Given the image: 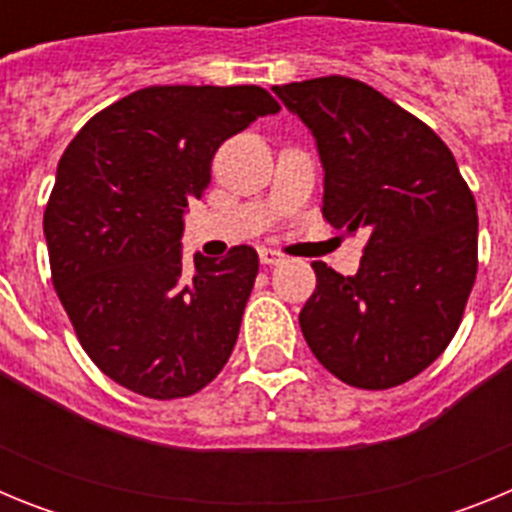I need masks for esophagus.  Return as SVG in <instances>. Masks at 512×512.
<instances>
[{"label": "esophagus", "instance_id": "1", "mask_svg": "<svg viewBox=\"0 0 512 512\" xmlns=\"http://www.w3.org/2000/svg\"><path fill=\"white\" fill-rule=\"evenodd\" d=\"M259 259L264 266H277L282 264L284 256L279 251H274V248H259Z\"/></svg>", "mask_w": 512, "mask_h": 512}]
</instances>
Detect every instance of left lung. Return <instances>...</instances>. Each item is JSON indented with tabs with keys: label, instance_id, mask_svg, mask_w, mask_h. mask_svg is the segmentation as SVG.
Segmentation results:
<instances>
[{
	"label": "left lung",
	"instance_id": "obj_1",
	"mask_svg": "<svg viewBox=\"0 0 512 512\" xmlns=\"http://www.w3.org/2000/svg\"><path fill=\"white\" fill-rule=\"evenodd\" d=\"M315 135L323 217L369 241L354 277L312 261L300 328L315 359L359 390L431 366L477 279V205L454 153L423 120L348 76L271 87Z\"/></svg>",
	"mask_w": 512,
	"mask_h": 512
}]
</instances>
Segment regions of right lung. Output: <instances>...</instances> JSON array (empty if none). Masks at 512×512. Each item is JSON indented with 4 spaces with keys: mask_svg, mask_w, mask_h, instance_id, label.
<instances>
[{
    "mask_svg": "<svg viewBox=\"0 0 512 512\" xmlns=\"http://www.w3.org/2000/svg\"><path fill=\"white\" fill-rule=\"evenodd\" d=\"M274 112L253 84L146 87L63 151L43 215L53 287L89 359L130 392L189 397L228 364L259 253H197L187 269L182 215L205 194L217 148Z\"/></svg>",
    "mask_w": 512,
    "mask_h": 512,
    "instance_id": "1",
    "label": "right lung"
}]
</instances>
